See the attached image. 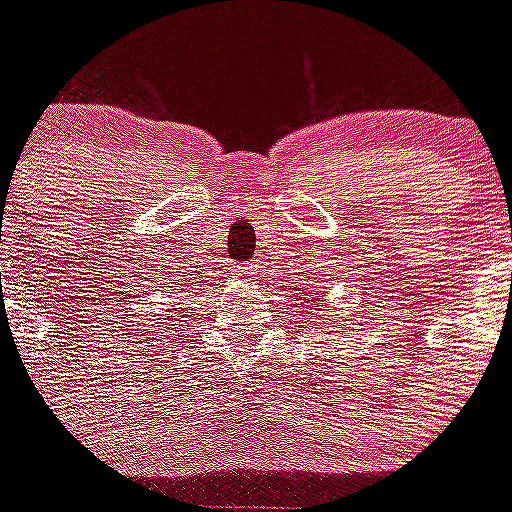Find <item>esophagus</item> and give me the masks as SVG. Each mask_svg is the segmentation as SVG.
Masks as SVG:
<instances>
[{"label": "esophagus", "instance_id": "1", "mask_svg": "<svg viewBox=\"0 0 512 512\" xmlns=\"http://www.w3.org/2000/svg\"><path fill=\"white\" fill-rule=\"evenodd\" d=\"M256 264H241V266H235L233 269V274H235V279H241V282H248V279H253L256 277Z\"/></svg>", "mask_w": 512, "mask_h": 512}]
</instances>
